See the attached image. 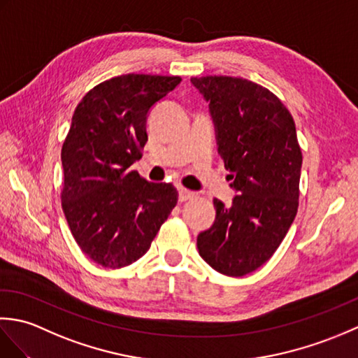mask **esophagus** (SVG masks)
I'll list each match as a JSON object with an SVG mask.
<instances>
[{
    "label": "esophagus",
    "instance_id": "34e87169",
    "mask_svg": "<svg viewBox=\"0 0 358 358\" xmlns=\"http://www.w3.org/2000/svg\"><path fill=\"white\" fill-rule=\"evenodd\" d=\"M195 194L192 191H189V189H185V187H180L178 189V200L180 201H187L194 199Z\"/></svg>",
    "mask_w": 358,
    "mask_h": 358
}]
</instances>
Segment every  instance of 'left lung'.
I'll return each mask as SVG.
<instances>
[{
    "instance_id": "8db88e82",
    "label": "left lung",
    "mask_w": 358,
    "mask_h": 358,
    "mask_svg": "<svg viewBox=\"0 0 358 358\" xmlns=\"http://www.w3.org/2000/svg\"><path fill=\"white\" fill-rule=\"evenodd\" d=\"M209 103L218 154L237 195L214 200L215 222L196 237L210 268L243 277L275 252L299 209L301 149L294 118L271 90L245 78H191Z\"/></svg>"
}]
</instances>
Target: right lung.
Instances as JSON below:
<instances>
[{"label": "right lung", "mask_w": 358, "mask_h": 358, "mask_svg": "<svg viewBox=\"0 0 358 358\" xmlns=\"http://www.w3.org/2000/svg\"><path fill=\"white\" fill-rule=\"evenodd\" d=\"M180 77L127 73L95 86L73 112L63 143L62 204L75 241L103 268L118 269L148 252L175 208L171 183L129 171L148 141V113Z\"/></svg>", "instance_id": "add662e5"}]
</instances>
